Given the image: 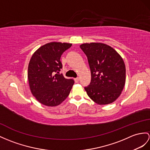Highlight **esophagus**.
I'll list each match as a JSON object with an SVG mask.
<instances>
[{"label":"esophagus","instance_id":"esophagus-1","mask_svg":"<svg viewBox=\"0 0 150 150\" xmlns=\"http://www.w3.org/2000/svg\"><path fill=\"white\" fill-rule=\"evenodd\" d=\"M79 78H76L74 79V81H75L76 83H78V82L79 81Z\"/></svg>","mask_w":150,"mask_h":150}]
</instances>
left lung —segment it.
I'll use <instances>...</instances> for the list:
<instances>
[{"label":"left lung","mask_w":150,"mask_h":150,"mask_svg":"<svg viewBox=\"0 0 150 150\" xmlns=\"http://www.w3.org/2000/svg\"><path fill=\"white\" fill-rule=\"evenodd\" d=\"M80 47L87 57L91 72L90 85L85 87L88 96L100 105L113 103L125 83L122 58L112 47L103 43H85Z\"/></svg>","instance_id":"left-lung-1"}]
</instances>
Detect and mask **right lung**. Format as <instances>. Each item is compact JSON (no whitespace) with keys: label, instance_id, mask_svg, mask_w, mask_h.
Wrapping results in <instances>:
<instances>
[{"label":"right lung","instance_id":"1","mask_svg":"<svg viewBox=\"0 0 150 150\" xmlns=\"http://www.w3.org/2000/svg\"><path fill=\"white\" fill-rule=\"evenodd\" d=\"M72 44L50 42L43 45L32 56L28 67V79L31 92L40 103L56 106L66 98L74 81L66 79L60 71V58Z\"/></svg>","mask_w":150,"mask_h":150}]
</instances>
